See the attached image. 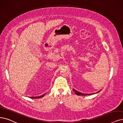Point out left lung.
I'll list each match as a JSON object with an SVG mask.
<instances>
[{
	"instance_id": "1",
	"label": "left lung",
	"mask_w": 123,
	"mask_h": 123,
	"mask_svg": "<svg viewBox=\"0 0 123 123\" xmlns=\"http://www.w3.org/2000/svg\"><path fill=\"white\" fill-rule=\"evenodd\" d=\"M73 90L74 91V93L77 95H79V96H86V95H92V94H85V93H81V92H78V91L75 90V89H73ZM101 90H100L99 91H98V92L97 93H98L99 92L101 91Z\"/></svg>"
}]
</instances>
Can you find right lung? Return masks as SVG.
<instances>
[{
	"label": "right lung",
	"instance_id": "right-lung-1",
	"mask_svg": "<svg viewBox=\"0 0 123 123\" xmlns=\"http://www.w3.org/2000/svg\"><path fill=\"white\" fill-rule=\"evenodd\" d=\"M44 96V94L42 95H41V96H38V97H30V98H40L43 97Z\"/></svg>",
	"mask_w": 123,
	"mask_h": 123
}]
</instances>
